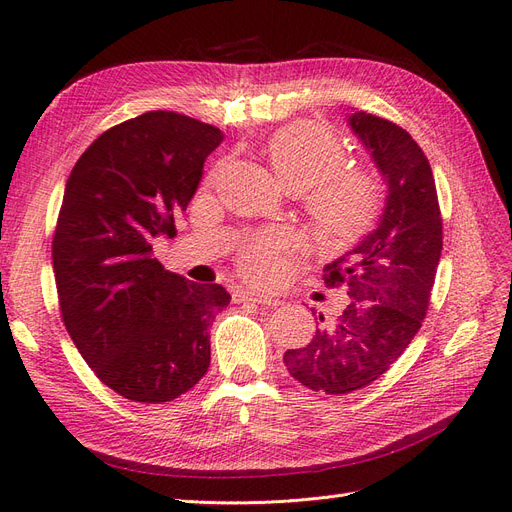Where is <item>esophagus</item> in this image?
<instances>
[{
	"label": "esophagus",
	"instance_id": "obj_1",
	"mask_svg": "<svg viewBox=\"0 0 512 512\" xmlns=\"http://www.w3.org/2000/svg\"><path fill=\"white\" fill-rule=\"evenodd\" d=\"M232 301H235V303L254 301V303H260V305H269V307L282 305V301H280V299H275V297H267V294L250 292V290H235V292H232Z\"/></svg>",
	"mask_w": 512,
	"mask_h": 512
}]
</instances>
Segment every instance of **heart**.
Wrapping results in <instances>:
<instances>
[{
	"mask_svg": "<svg viewBox=\"0 0 512 512\" xmlns=\"http://www.w3.org/2000/svg\"><path fill=\"white\" fill-rule=\"evenodd\" d=\"M275 177L288 192H305L303 209L309 230L324 247L348 245L376 224L384 207V185L371 170L346 166V147L316 123H292L265 143ZM222 164L213 166L207 183L218 181ZM290 237L282 228L262 230L239 247L237 267L256 284H271L284 271Z\"/></svg>",
	"mask_w": 512,
	"mask_h": 512,
	"instance_id": "obj_1",
	"label": "heart"
}]
</instances>
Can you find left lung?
Masks as SVG:
<instances>
[{
	"label": "left lung",
	"mask_w": 512,
	"mask_h": 512,
	"mask_svg": "<svg viewBox=\"0 0 512 512\" xmlns=\"http://www.w3.org/2000/svg\"><path fill=\"white\" fill-rule=\"evenodd\" d=\"M348 123L389 183V196L378 228L324 267V284L348 288L344 312L316 329L305 348L284 354L294 380L327 395L363 389L404 354L427 316L442 252L436 181L423 149L389 119L356 111Z\"/></svg>",
	"instance_id": "obj_1"
}]
</instances>
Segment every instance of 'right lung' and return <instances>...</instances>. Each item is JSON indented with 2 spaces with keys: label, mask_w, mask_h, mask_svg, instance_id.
<instances>
[{
  "label": "right lung",
  "mask_w": 512,
  "mask_h": 512,
  "mask_svg": "<svg viewBox=\"0 0 512 512\" xmlns=\"http://www.w3.org/2000/svg\"><path fill=\"white\" fill-rule=\"evenodd\" d=\"M222 138L149 111L100 134L68 177L53 235L61 318L91 371L126 399L173 401L209 369V327L230 294L166 271L151 241L175 237Z\"/></svg>",
  "instance_id": "1"
}]
</instances>
